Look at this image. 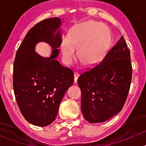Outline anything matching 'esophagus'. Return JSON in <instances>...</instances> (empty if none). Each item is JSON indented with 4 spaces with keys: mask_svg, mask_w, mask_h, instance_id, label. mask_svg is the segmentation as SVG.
Returning a JSON list of instances; mask_svg holds the SVG:
<instances>
[{
    "mask_svg": "<svg viewBox=\"0 0 146 146\" xmlns=\"http://www.w3.org/2000/svg\"><path fill=\"white\" fill-rule=\"evenodd\" d=\"M79 77V73H74V82H77L78 81V78Z\"/></svg>",
    "mask_w": 146,
    "mask_h": 146,
    "instance_id": "esophagus-1",
    "label": "esophagus"
}]
</instances>
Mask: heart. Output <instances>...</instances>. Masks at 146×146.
Instances as JSON below:
<instances>
[{"instance_id":"heart-1","label":"heart","mask_w":146,"mask_h":146,"mask_svg":"<svg viewBox=\"0 0 146 146\" xmlns=\"http://www.w3.org/2000/svg\"><path fill=\"white\" fill-rule=\"evenodd\" d=\"M111 44V35L101 23L90 22L73 26L68 37L61 41V51L64 60L70 64L77 55L87 65L98 64L108 51Z\"/></svg>"}]
</instances>
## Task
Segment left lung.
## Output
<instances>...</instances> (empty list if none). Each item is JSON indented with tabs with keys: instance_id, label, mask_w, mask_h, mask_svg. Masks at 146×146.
Here are the masks:
<instances>
[{
	"instance_id": "obj_1",
	"label": "left lung",
	"mask_w": 146,
	"mask_h": 146,
	"mask_svg": "<svg viewBox=\"0 0 146 146\" xmlns=\"http://www.w3.org/2000/svg\"><path fill=\"white\" fill-rule=\"evenodd\" d=\"M131 78L130 51L121 36L99 64L78 79L85 119L102 123L118 114L126 102Z\"/></svg>"
}]
</instances>
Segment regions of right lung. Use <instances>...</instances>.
<instances>
[{
	"label": "right lung",
	"instance_id": "1",
	"mask_svg": "<svg viewBox=\"0 0 146 146\" xmlns=\"http://www.w3.org/2000/svg\"><path fill=\"white\" fill-rule=\"evenodd\" d=\"M61 24L58 17L46 19L26 35L16 53L13 64V90L19 109L32 124H51L58 114L60 103L73 85L74 74L56 59L61 44ZM52 47L51 56L45 58L35 52L38 42Z\"/></svg>",
	"mask_w": 146,
	"mask_h": 146
}]
</instances>
